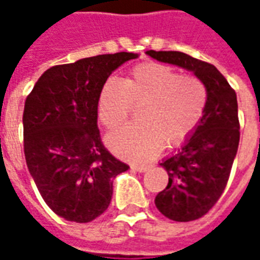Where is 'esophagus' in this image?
I'll use <instances>...</instances> for the list:
<instances>
[{
  "label": "esophagus",
  "instance_id": "obj_1",
  "mask_svg": "<svg viewBox=\"0 0 260 260\" xmlns=\"http://www.w3.org/2000/svg\"><path fill=\"white\" fill-rule=\"evenodd\" d=\"M131 169L134 170V171H138V173H145V171L149 170V166H136V164H132Z\"/></svg>",
  "mask_w": 260,
  "mask_h": 260
}]
</instances>
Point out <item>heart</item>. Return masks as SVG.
<instances>
[{"mask_svg":"<svg viewBox=\"0 0 260 260\" xmlns=\"http://www.w3.org/2000/svg\"><path fill=\"white\" fill-rule=\"evenodd\" d=\"M206 87L193 75H180L157 62L135 67L126 79L110 78L103 85L97 114L106 128L115 129L128 119L132 106L143 103L139 119L107 138L117 156L147 161L169 146H178L192 135L206 106Z\"/></svg>","mask_w":260,"mask_h":260,"instance_id":"1","label":"heart"}]
</instances>
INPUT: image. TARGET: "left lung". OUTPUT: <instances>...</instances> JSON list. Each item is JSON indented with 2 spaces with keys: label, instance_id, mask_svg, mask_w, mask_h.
I'll return each mask as SVG.
<instances>
[{
  "label": "left lung",
  "instance_id": "obj_1",
  "mask_svg": "<svg viewBox=\"0 0 260 260\" xmlns=\"http://www.w3.org/2000/svg\"><path fill=\"white\" fill-rule=\"evenodd\" d=\"M146 54L191 71L206 87L201 122L180 150L160 163L169 174V184L154 199L158 212L170 220L192 221L216 205L227 185L240 143L237 94L209 62L180 51L149 50Z\"/></svg>",
  "mask_w": 260,
  "mask_h": 260
}]
</instances>
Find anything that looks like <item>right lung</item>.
Masks as SVG:
<instances>
[{
	"label": "right lung",
	"instance_id": "obj_1",
	"mask_svg": "<svg viewBox=\"0 0 260 260\" xmlns=\"http://www.w3.org/2000/svg\"><path fill=\"white\" fill-rule=\"evenodd\" d=\"M138 54H103L55 65L39 78L23 110V147L31 178L59 217L89 223L107 210L113 180L129 169L103 146L97 100L103 85Z\"/></svg>",
	"mask_w": 260,
	"mask_h": 260
}]
</instances>
